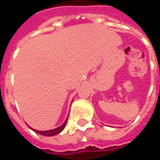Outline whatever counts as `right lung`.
<instances>
[{
	"label": "right lung",
	"mask_w": 160,
	"mask_h": 160,
	"mask_svg": "<svg viewBox=\"0 0 160 160\" xmlns=\"http://www.w3.org/2000/svg\"><path fill=\"white\" fill-rule=\"evenodd\" d=\"M67 120H68V118H67L66 121L63 122L62 125H61L60 127L56 128H54V129H50V130H46V131L35 130V129H32L31 127H30V128H31V129H32L33 131H35V132L38 133V134H42V135H44V136H53V135H56V134H59V133H61V132L63 130V128H64L65 126H66Z\"/></svg>",
	"instance_id": "1"
}]
</instances>
